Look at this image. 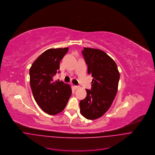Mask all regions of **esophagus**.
Masks as SVG:
<instances>
[{"label": "esophagus", "instance_id": "34e87169", "mask_svg": "<svg viewBox=\"0 0 155 155\" xmlns=\"http://www.w3.org/2000/svg\"><path fill=\"white\" fill-rule=\"evenodd\" d=\"M74 89H78L79 88V86H78V85H74Z\"/></svg>", "mask_w": 155, "mask_h": 155}]
</instances>
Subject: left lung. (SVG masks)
<instances>
[{"label": "left lung", "instance_id": "1", "mask_svg": "<svg viewBox=\"0 0 155 155\" xmlns=\"http://www.w3.org/2000/svg\"><path fill=\"white\" fill-rule=\"evenodd\" d=\"M88 74L93 77L91 90L79 103L81 113L87 119L103 116L110 108L118 90L120 73L114 60L100 49L84 48L82 51Z\"/></svg>", "mask_w": 155, "mask_h": 155}]
</instances>
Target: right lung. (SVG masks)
<instances>
[{"label": "right lung", "mask_w": 155, "mask_h": 155, "mask_svg": "<svg viewBox=\"0 0 155 155\" xmlns=\"http://www.w3.org/2000/svg\"><path fill=\"white\" fill-rule=\"evenodd\" d=\"M68 51V48L49 49L35 60L30 68V84L34 99L49 115L63 111L71 95L69 84L53 81V76L59 73L60 60Z\"/></svg>", "instance_id": "add662e5"}]
</instances>
